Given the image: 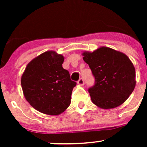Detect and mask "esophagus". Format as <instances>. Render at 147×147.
<instances>
[{"mask_svg":"<svg viewBox=\"0 0 147 147\" xmlns=\"http://www.w3.org/2000/svg\"><path fill=\"white\" fill-rule=\"evenodd\" d=\"M77 84H79V85H81V86H83L84 84V80L83 78H81L79 79V81L77 82Z\"/></svg>","mask_w":147,"mask_h":147,"instance_id":"obj_1","label":"esophagus"}]
</instances>
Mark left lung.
<instances>
[{"label": "left lung", "mask_w": 147, "mask_h": 147, "mask_svg": "<svg viewBox=\"0 0 147 147\" xmlns=\"http://www.w3.org/2000/svg\"><path fill=\"white\" fill-rule=\"evenodd\" d=\"M95 84L88 88L92 103L104 109L121 105L136 86V70L126 55L106 47L83 53Z\"/></svg>", "instance_id": "8db88e82"}]
</instances>
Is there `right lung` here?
Here are the masks:
<instances>
[{
    "mask_svg": "<svg viewBox=\"0 0 147 147\" xmlns=\"http://www.w3.org/2000/svg\"><path fill=\"white\" fill-rule=\"evenodd\" d=\"M63 61V57L55 52H45L30 61L22 75L25 99L39 112L57 115L70 106L77 83L62 67Z\"/></svg>",
    "mask_w": 147,
    "mask_h": 147,
    "instance_id": "1",
    "label": "right lung"
}]
</instances>
